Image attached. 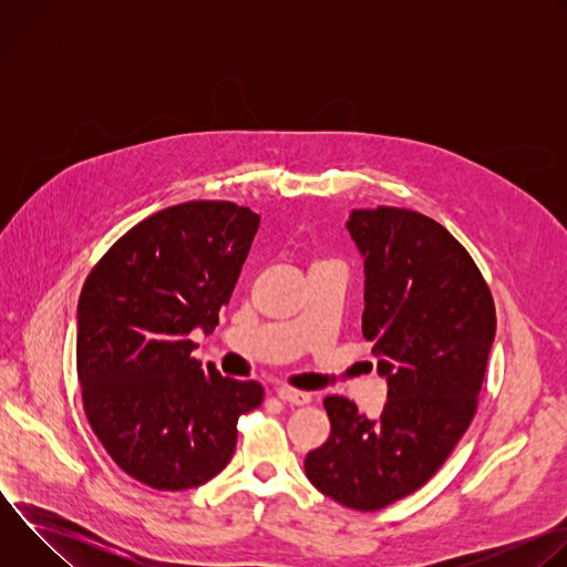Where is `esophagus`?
I'll return each mask as SVG.
<instances>
[{"label": "esophagus", "instance_id": "obj_1", "mask_svg": "<svg viewBox=\"0 0 567 567\" xmlns=\"http://www.w3.org/2000/svg\"><path fill=\"white\" fill-rule=\"evenodd\" d=\"M278 396L287 403H293V406H307L311 403V394L305 390H296V388H278Z\"/></svg>", "mask_w": 567, "mask_h": 567}]
</instances>
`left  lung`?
<instances>
[{"instance_id":"8db88e82","label":"left lung","mask_w":567,"mask_h":567,"mask_svg":"<svg viewBox=\"0 0 567 567\" xmlns=\"http://www.w3.org/2000/svg\"><path fill=\"white\" fill-rule=\"evenodd\" d=\"M348 230L365 258L363 337L388 401L365 417L341 394L322 399L328 442L305 457L313 487L357 512L411 496L471 426L496 337L492 289L435 219L396 206L357 208Z\"/></svg>"}]
</instances>
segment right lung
Listing matches in <instances>:
<instances>
[{
  "label": "right lung",
  "mask_w": 567,
  "mask_h": 567,
  "mask_svg": "<svg viewBox=\"0 0 567 567\" xmlns=\"http://www.w3.org/2000/svg\"><path fill=\"white\" fill-rule=\"evenodd\" d=\"M258 226V213L233 202L164 208L118 237L80 291L75 368L87 422L152 489L215 477L233 457L237 420L265 399L262 383L204 368L188 339L215 330Z\"/></svg>",
  "instance_id": "right-lung-1"
}]
</instances>
